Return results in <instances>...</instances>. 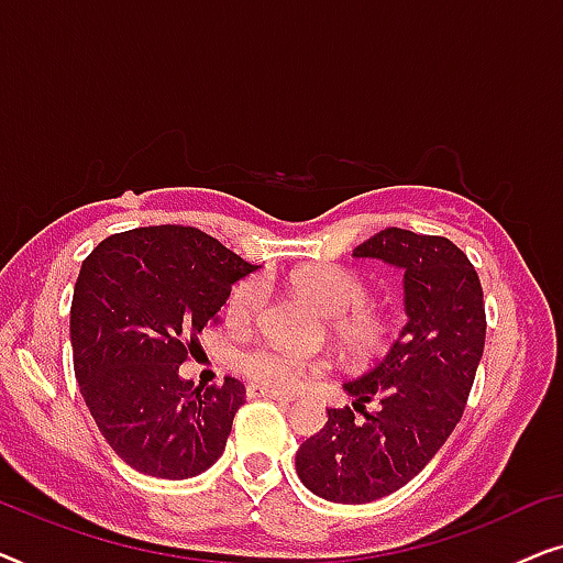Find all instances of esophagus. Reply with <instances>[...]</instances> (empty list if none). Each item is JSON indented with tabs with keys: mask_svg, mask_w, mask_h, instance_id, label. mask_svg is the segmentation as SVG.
Listing matches in <instances>:
<instances>
[{
	"mask_svg": "<svg viewBox=\"0 0 563 563\" xmlns=\"http://www.w3.org/2000/svg\"><path fill=\"white\" fill-rule=\"evenodd\" d=\"M249 397H266V399H274V402H282V405H289L291 402L289 395H282V391L266 389V387H261V384H251Z\"/></svg>",
	"mask_w": 563,
	"mask_h": 563,
	"instance_id": "esophagus-1",
	"label": "esophagus"
}]
</instances>
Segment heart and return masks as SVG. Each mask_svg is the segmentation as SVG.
I'll list each match as a JSON object with an SVG mask.
<instances>
[{
    "instance_id": "obj_1",
    "label": "heart",
    "mask_w": 563,
    "mask_h": 563,
    "mask_svg": "<svg viewBox=\"0 0 563 563\" xmlns=\"http://www.w3.org/2000/svg\"><path fill=\"white\" fill-rule=\"evenodd\" d=\"M291 284L314 310L325 314L330 335L351 358L366 361L384 349L389 322L379 310L366 305L368 287L361 276L341 266H310L297 272ZM266 295L264 276H245L230 291L228 314L238 322L253 320L264 307ZM235 364L251 382L274 391H295L325 372L320 358L299 356L272 343L249 345L238 353Z\"/></svg>"
}]
</instances>
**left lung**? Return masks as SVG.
<instances>
[{
	"label": "left lung",
	"instance_id": "1",
	"mask_svg": "<svg viewBox=\"0 0 563 563\" xmlns=\"http://www.w3.org/2000/svg\"><path fill=\"white\" fill-rule=\"evenodd\" d=\"M353 256L402 268L407 322L372 368L343 384L356 402L328 410L325 428L299 445L297 474L322 499L364 505L405 487L449 441L482 361L487 318L479 276L449 238L387 228ZM372 398L377 410L366 413Z\"/></svg>",
	"mask_w": 563,
	"mask_h": 563
}]
</instances>
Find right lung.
I'll use <instances>...</instances> for the list:
<instances>
[{
	"instance_id": "right-lung-1",
	"label": "right lung",
	"mask_w": 563,
	"mask_h": 563,
	"mask_svg": "<svg viewBox=\"0 0 563 563\" xmlns=\"http://www.w3.org/2000/svg\"><path fill=\"white\" fill-rule=\"evenodd\" d=\"M258 266L197 228H135L81 264L71 302L74 372L110 449L158 479L202 474L225 451L245 387H195L179 366L230 287Z\"/></svg>"
}]
</instances>
